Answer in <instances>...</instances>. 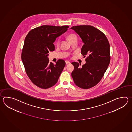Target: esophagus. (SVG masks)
<instances>
[{"mask_svg": "<svg viewBox=\"0 0 132 132\" xmlns=\"http://www.w3.org/2000/svg\"><path fill=\"white\" fill-rule=\"evenodd\" d=\"M70 63H70L69 61H65V64H66L67 65V64H69Z\"/></svg>", "mask_w": 132, "mask_h": 132, "instance_id": "1", "label": "esophagus"}]
</instances>
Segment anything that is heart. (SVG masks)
<instances>
[{"instance_id":"heart-1","label":"heart","mask_w":132,"mask_h":132,"mask_svg":"<svg viewBox=\"0 0 132 132\" xmlns=\"http://www.w3.org/2000/svg\"><path fill=\"white\" fill-rule=\"evenodd\" d=\"M67 39L69 40V42H70L72 40H73V39H77V37L76 35V34H70L69 35H68L67 37ZM59 40H58L57 42V44H59Z\"/></svg>"}]
</instances>
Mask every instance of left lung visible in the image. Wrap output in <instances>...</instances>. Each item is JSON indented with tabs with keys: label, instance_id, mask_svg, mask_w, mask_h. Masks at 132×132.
I'll list each match as a JSON object with an SVG mask.
<instances>
[{
	"label": "left lung",
	"instance_id": "obj_1",
	"mask_svg": "<svg viewBox=\"0 0 132 132\" xmlns=\"http://www.w3.org/2000/svg\"><path fill=\"white\" fill-rule=\"evenodd\" d=\"M71 29L78 34L84 43L81 54L88 55L86 63L82 66L77 62L72 63L74 69L71 76L77 86L89 89L98 84L109 67L110 43L105 35L93 26L78 25Z\"/></svg>",
	"mask_w": 132,
	"mask_h": 132
}]
</instances>
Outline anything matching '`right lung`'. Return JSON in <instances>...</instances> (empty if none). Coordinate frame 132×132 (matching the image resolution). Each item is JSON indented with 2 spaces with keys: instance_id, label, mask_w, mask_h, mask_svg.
<instances>
[{
  "instance_id": "add662e5",
  "label": "right lung",
  "mask_w": 132,
  "mask_h": 132,
  "mask_svg": "<svg viewBox=\"0 0 132 132\" xmlns=\"http://www.w3.org/2000/svg\"><path fill=\"white\" fill-rule=\"evenodd\" d=\"M68 27L42 25L31 30L25 37L22 60L29 78L38 87L48 89L58 81L65 63L63 59L55 64L50 63L48 53L55 50L54 42Z\"/></svg>"
}]
</instances>
